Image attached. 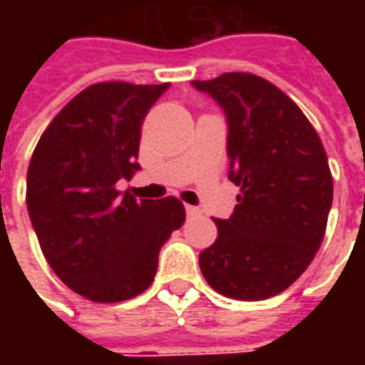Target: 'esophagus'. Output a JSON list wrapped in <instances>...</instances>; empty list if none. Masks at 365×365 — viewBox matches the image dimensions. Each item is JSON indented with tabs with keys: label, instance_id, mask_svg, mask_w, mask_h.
Returning a JSON list of instances; mask_svg holds the SVG:
<instances>
[{
	"label": "esophagus",
	"instance_id": "esophagus-1",
	"mask_svg": "<svg viewBox=\"0 0 365 365\" xmlns=\"http://www.w3.org/2000/svg\"><path fill=\"white\" fill-rule=\"evenodd\" d=\"M185 213H187V217H197V215H201V211H199L197 207L185 205Z\"/></svg>",
	"mask_w": 365,
	"mask_h": 365
}]
</instances>
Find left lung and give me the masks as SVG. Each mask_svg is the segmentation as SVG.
<instances>
[{"instance_id":"1","label":"left lung","mask_w":365,"mask_h":365,"mask_svg":"<svg viewBox=\"0 0 365 365\" xmlns=\"http://www.w3.org/2000/svg\"><path fill=\"white\" fill-rule=\"evenodd\" d=\"M227 117L229 180L240 187L219 237L199 254L207 283L242 301L274 297L303 274L332 205L327 152L303 111L260 76L230 72L191 82Z\"/></svg>"}]
</instances>
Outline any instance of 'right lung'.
Segmentation results:
<instances>
[{
    "label": "right lung",
    "instance_id": "obj_1",
    "mask_svg": "<svg viewBox=\"0 0 365 365\" xmlns=\"http://www.w3.org/2000/svg\"><path fill=\"white\" fill-rule=\"evenodd\" d=\"M168 88L93 83L52 119L29 164L27 209L44 258L97 303L148 289L160 248L185 221L180 199H135L115 187L140 170V125Z\"/></svg>",
    "mask_w": 365,
    "mask_h": 365
}]
</instances>
